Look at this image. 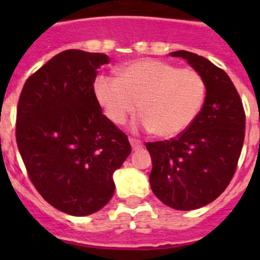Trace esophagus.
<instances>
[{
  "label": "esophagus",
  "mask_w": 260,
  "mask_h": 260,
  "mask_svg": "<svg viewBox=\"0 0 260 260\" xmlns=\"http://www.w3.org/2000/svg\"><path fill=\"white\" fill-rule=\"evenodd\" d=\"M129 143H131V146H132V150L136 151V150H140L143 147V143L140 142V140H138V139H134V138H131L129 139Z\"/></svg>",
  "instance_id": "34e87169"
}]
</instances>
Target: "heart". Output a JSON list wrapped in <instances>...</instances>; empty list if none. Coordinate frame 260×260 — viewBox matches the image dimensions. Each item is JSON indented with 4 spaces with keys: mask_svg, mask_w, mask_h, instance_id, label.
Listing matches in <instances>:
<instances>
[{
    "mask_svg": "<svg viewBox=\"0 0 260 260\" xmlns=\"http://www.w3.org/2000/svg\"><path fill=\"white\" fill-rule=\"evenodd\" d=\"M205 81L197 70L178 69L156 59L134 60L118 69L117 78L101 75L94 95L110 121L121 125L136 110L135 128L173 138L191 125L202 108ZM139 105H137V102Z\"/></svg>",
    "mask_w": 260,
    "mask_h": 260,
    "instance_id": "heart-1",
    "label": "heart"
}]
</instances>
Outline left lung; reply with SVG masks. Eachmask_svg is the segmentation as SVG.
Instances as JSON below:
<instances>
[{
  "label": "left lung",
  "instance_id": "1",
  "mask_svg": "<svg viewBox=\"0 0 260 260\" xmlns=\"http://www.w3.org/2000/svg\"><path fill=\"white\" fill-rule=\"evenodd\" d=\"M206 85L204 106L177 138L146 143L152 159L150 185L156 197L177 210H193L214 201L230 185L244 142L246 114L226 73L204 56L175 51Z\"/></svg>",
  "mask_w": 260,
  "mask_h": 260
}]
</instances>
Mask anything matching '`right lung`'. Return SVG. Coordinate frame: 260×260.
<instances>
[{
	"label": "right lung",
	"instance_id": "right-lung-1",
	"mask_svg": "<svg viewBox=\"0 0 260 260\" xmlns=\"http://www.w3.org/2000/svg\"><path fill=\"white\" fill-rule=\"evenodd\" d=\"M105 54L67 50L26 79L17 105L16 140L28 175L50 205L87 216L114 193L113 173L131 144L94 95Z\"/></svg>",
	"mask_w": 260,
	"mask_h": 260
}]
</instances>
